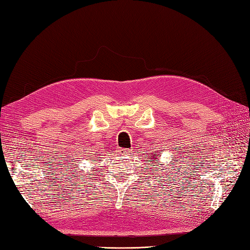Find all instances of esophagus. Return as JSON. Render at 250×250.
<instances>
[{
  "mask_svg": "<svg viewBox=\"0 0 250 250\" xmlns=\"http://www.w3.org/2000/svg\"><path fill=\"white\" fill-rule=\"evenodd\" d=\"M118 152L121 156H129V155H131L132 149H129V148H120Z\"/></svg>",
  "mask_w": 250,
  "mask_h": 250,
  "instance_id": "34e87169",
  "label": "esophagus"
}]
</instances>
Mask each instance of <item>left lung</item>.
Wrapping results in <instances>:
<instances>
[{
    "mask_svg": "<svg viewBox=\"0 0 250 250\" xmlns=\"http://www.w3.org/2000/svg\"><path fill=\"white\" fill-rule=\"evenodd\" d=\"M151 157H153V156H151ZM151 157L148 158V162H152L153 161V159H155V158H151Z\"/></svg>",
    "mask_w": 250,
    "mask_h": 250,
    "instance_id": "obj_1",
    "label": "left lung"
}]
</instances>
